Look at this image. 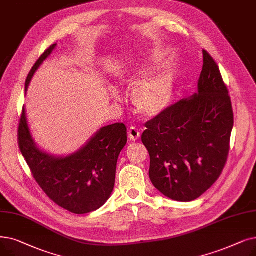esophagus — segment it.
<instances>
[{
  "label": "esophagus",
  "instance_id": "obj_1",
  "mask_svg": "<svg viewBox=\"0 0 256 256\" xmlns=\"http://www.w3.org/2000/svg\"><path fill=\"white\" fill-rule=\"evenodd\" d=\"M140 138V132L136 128H128V139L130 141H137Z\"/></svg>",
  "mask_w": 256,
  "mask_h": 256
}]
</instances>
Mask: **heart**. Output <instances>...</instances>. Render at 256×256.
Masks as SVG:
<instances>
[{
	"instance_id": "heart-1",
	"label": "heart",
	"mask_w": 256,
	"mask_h": 256,
	"mask_svg": "<svg viewBox=\"0 0 256 256\" xmlns=\"http://www.w3.org/2000/svg\"><path fill=\"white\" fill-rule=\"evenodd\" d=\"M162 62V55L158 53L148 54L143 58L132 62L122 73L121 84H132L137 82V80L157 69ZM174 91L172 76L168 72H162L150 78L138 82L132 88V102L140 114L146 117H154L170 106Z\"/></svg>"
}]
</instances>
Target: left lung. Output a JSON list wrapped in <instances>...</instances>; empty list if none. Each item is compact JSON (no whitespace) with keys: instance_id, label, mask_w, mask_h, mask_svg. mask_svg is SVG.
<instances>
[{"instance_id":"left-lung-1","label":"left lung","mask_w":256,"mask_h":256,"mask_svg":"<svg viewBox=\"0 0 256 256\" xmlns=\"http://www.w3.org/2000/svg\"><path fill=\"white\" fill-rule=\"evenodd\" d=\"M198 92L148 121L142 142L150 179L174 201L190 202L212 186L229 152L233 110L218 66L203 50Z\"/></svg>"}]
</instances>
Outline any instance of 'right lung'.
Instances as JSON below:
<instances>
[{
	"mask_svg": "<svg viewBox=\"0 0 256 256\" xmlns=\"http://www.w3.org/2000/svg\"><path fill=\"white\" fill-rule=\"evenodd\" d=\"M54 44L32 66L25 84L27 92L33 75L52 51ZM124 124L99 128L76 152L56 156L42 150L33 138L25 106L20 120L18 146L42 190L58 206L84 214L100 208L113 192L119 154L128 136Z\"/></svg>",
	"mask_w": 256,
	"mask_h": 256,
	"instance_id": "right-lung-1",
	"label": "right lung"
}]
</instances>
